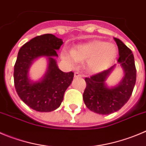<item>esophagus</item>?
I'll use <instances>...</instances> for the list:
<instances>
[{
	"instance_id": "obj_1",
	"label": "esophagus",
	"mask_w": 146,
	"mask_h": 146,
	"mask_svg": "<svg viewBox=\"0 0 146 146\" xmlns=\"http://www.w3.org/2000/svg\"><path fill=\"white\" fill-rule=\"evenodd\" d=\"M74 77H75V78L81 77V75L79 74V73H77V72H76V73H74Z\"/></svg>"
}]
</instances>
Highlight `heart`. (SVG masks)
<instances>
[{"label":"heart","mask_w":146,"mask_h":146,"mask_svg":"<svg viewBox=\"0 0 146 146\" xmlns=\"http://www.w3.org/2000/svg\"><path fill=\"white\" fill-rule=\"evenodd\" d=\"M117 49L112 44L102 41L78 44L71 52L62 51L61 58L71 66L78 61L87 60L88 68L92 72H99L107 68L116 57Z\"/></svg>","instance_id":"obj_1"}]
</instances>
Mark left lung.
<instances>
[{
  "label": "left lung",
  "mask_w": 146,
  "mask_h": 146,
  "mask_svg": "<svg viewBox=\"0 0 146 146\" xmlns=\"http://www.w3.org/2000/svg\"><path fill=\"white\" fill-rule=\"evenodd\" d=\"M119 50V64L124 76L118 84L109 86L106 80L115 69L116 64L107 70L86 78V87L83 94L84 103L91 111L110 114L120 110L129 100L136 81V68L132 51L119 39L114 38Z\"/></svg>",
  "instance_id": "8db88e82"
}]
</instances>
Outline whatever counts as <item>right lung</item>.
Instances as JSON below:
<instances>
[{
  "mask_svg": "<svg viewBox=\"0 0 146 146\" xmlns=\"http://www.w3.org/2000/svg\"><path fill=\"white\" fill-rule=\"evenodd\" d=\"M62 44V39L47 34L32 39L19 51L13 73L15 88L20 99L32 110L49 112L58 109L71 84L74 73L60 70L55 60L57 50ZM39 57L47 59V70L41 80L34 82L29 77V68Z\"/></svg>",
  "mask_w": 146,
  "mask_h": 146,
  "instance_id": "obj_1",
  "label": "right lung"
}]
</instances>
